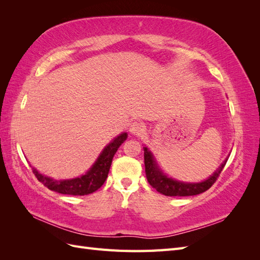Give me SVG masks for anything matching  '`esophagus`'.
Returning a JSON list of instances; mask_svg holds the SVG:
<instances>
[{
  "label": "esophagus",
  "instance_id": "1",
  "mask_svg": "<svg viewBox=\"0 0 260 260\" xmlns=\"http://www.w3.org/2000/svg\"><path fill=\"white\" fill-rule=\"evenodd\" d=\"M145 131V125L142 122L135 121L130 125V132L133 136H141Z\"/></svg>",
  "mask_w": 260,
  "mask_h": 260
}]
</instances>
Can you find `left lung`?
Wrapping results in <instances>:
<instances>
[{"mask_svg":"<svg viewBox=\"0 0 260 260\" xmlns=\"http://www.w3.org/2000/svg\"><path fill=\"white\" fill-rule=\"evenodd\" d=\"M144 164H145V174L148 183L154 187L157 192H159L166 196H191L198 195L207 191L208 188L216 182L220 172L225 166L226 157L224 161L220 165V167L212 174L208 179L201 181V182H182L176 179L168 177L157 165L154 155L149 149L144 146Z\"/></svg>","mask_w":260,"mask_h":260,"instance_id":"obj_1","label":"left lung"}]
</instances>
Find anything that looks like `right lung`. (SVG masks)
<instances>
[{
	"label": "right lung",
	"instance_id": "1",
	"mask_svg": "<svg viewBox=\"0 0 260 260\" xmlns=\"http://www.w3.org/2000/svg\"><path fill=\"white\" fill-rule=\"evenodd\" d=\"M127 132H122L121 135L111 141L101 152L95 162L92 165V167L80 177L66 180H54L51 177H46L40 174L36 168H32V171L37 179L43 185L54 192L68 195L91 194L99 190L104 184L108 176L109 168H111L113 157L116 154L117 149L127 140Z\"/></svg>",
	"mask_w": 260,
	"mask_h": 260
}]
</instances>
